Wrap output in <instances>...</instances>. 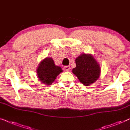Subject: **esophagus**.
I'll list each match as a JSON object with an SVG mask.
<instances>
[{
    "mask_svg": "<svg viewBox=\"0 0 130 130\" xmlns=\"http://www.w3.org/2000/svg\"><path fill=\"white\" fill-rule=\"evenodd\" d=\"M63 69H64V70L66 71H69L71 69V67L70 66H64V67H63Z\"/></svg>",
    "mask_w": 130,
    "mask_h": 130,
    "instance_id": "obj_1",
    "label": "esophagus"
}]
</instances>
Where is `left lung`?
Returning <instances> with one entry per match:
<instances>
[{
    "label": "left lung",
    "mask_w": 130,
    "mask_h": 130,
    "mask_svg": "<svg viewBox=\"0 0 130 130\" xmlns=\"http://www.w3.org/2000/svg\"><path fill=\"white\" fill-rule=\"evenodd\" d=\"M75 62L76 66L72 72L84 85H90L98 79L101 69L92 55L81 54L76 58Z\"/></svg>",
    "instance_id": "left-lung-1"
}]
</instances>
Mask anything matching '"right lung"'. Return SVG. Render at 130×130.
<instances>
[{
    "label": "right lung",
    "instance_id": "1",
    "mask_svg": "<svg viewBox=\"0 0 130 130\" xmlns=\"http://www.w3.org/2000/svg\"><path fill=\"white\" fill-rule=\"evenodd\" d=\"M62 72L61 68L55 65L52 58H46L38 66L37 75L42 83L46 85H51Z\"/></svg>",
    "mask_w": 130,
    "mask_h": 130
}]
</instances>
